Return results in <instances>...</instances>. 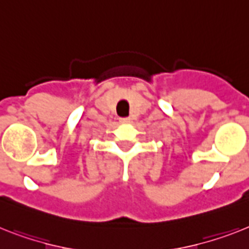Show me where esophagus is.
<instances>
[{"mask_svg":"<svg viewBox=\"0 0 249 249\" xmlns=\"http://www.w3.org/2000/svg\"><path fill=\"white\" fill-rule=\"evenodd\" d=\"M120 124H129V123H130V119L129 118H123V119H120Z\"/></svg>","mask_w":249,"mask_h":249,"instance_id":"1","label":"esophagus"}]
</instances>
